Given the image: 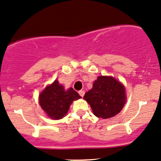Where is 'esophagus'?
Returning a JSON list of instances; mask_svg holds the SVG:
<instances>
[{"label": "esophagus", "instance_id": "34e87169", "mask_svg": "<svg viewBox=\"0 0 161 161\" xmlns=\"http://www.w3.org/2000/svg\"><path fill=\"white\" fill-rule=\"evenodd\" d=\"M78 93H79V94H80L81 97H84V93H85V92H84V91H82V90H81V91H79Z\"/></svg>", "mask_w": 161, "mask_h": 161}]
</instances>
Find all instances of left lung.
Instances as JSON below:
<instances>
[{"label": "left lung", "mask_w": 161, "mask_h": 161, "mask_svg": "<svg viewBox=\"0 0 161 161\" xmlns=\"http://www.w3.org/2000/svg\"><path fill=\"white\" fill-rule=\"evenodd\" d=\"M84 99L91 107L97 117L108 119L120 112L125 103V88L120 81L113 77L99 76L88 91Z\"/></svg>", "instance_id": "obj_1"}]
</instances>
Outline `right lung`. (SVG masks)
<instances>
[{
    "label": "right lung",
    "instance_id": "right-lung-1",
    "mask_svg": "<svg viewBox=\"0 0 161 161\" xmlns=\"http://www.w3.org/2000/svg\"><path fill=\"white\" fill-rule=\"evenodd\" d=\"M80 97L73 88L65 91L63 85L55 80L39 95V103L48 117L59 120L67 114L72 102Z\"/></svg>",
    "mask_w": 161,
    "mask_h": 161
}]
</instances>
